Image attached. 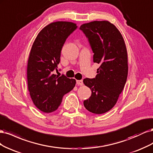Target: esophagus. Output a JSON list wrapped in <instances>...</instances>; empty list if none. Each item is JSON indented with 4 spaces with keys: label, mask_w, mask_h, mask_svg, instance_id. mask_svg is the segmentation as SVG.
<instances>
[{
    "label": "esophagus",
    "mask_w": 153,
    "mask_h": 153,
    "mask_svg": "<svg viewBox=\"0 0 153 153\" xmlns=\"http://www.w3.org/2000/svg\"><path fill=\"white\" fill-rule=\"evenodd\" d=\"M76 82L77 84V85H80V86L83 85V81H82V80H77Z\"/></svg>",
    "instance_id": "34e87169"
}]
</instances>
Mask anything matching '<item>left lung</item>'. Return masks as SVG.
<instances>
[{
    "instance_id": "left-lung-1",
    "label": "left lung",
    "mask_w": 153,
    "mask_h": 153,
    "mask_svg": "<svg viewBox=\"0 0 153 153\" xmlns=\"http://www.w3.org/2000/svg\"><path fill=\"white\" fill-rule=\"evenodd\" d=\"M79 29L94 53L93 62L100 64L95 78L84 79L91 95L83 103L90 112L103 114L115 105L126 82L128 67L126 45L120 32L108 21L85 23Z\"/></svg>"
}]
</instances>
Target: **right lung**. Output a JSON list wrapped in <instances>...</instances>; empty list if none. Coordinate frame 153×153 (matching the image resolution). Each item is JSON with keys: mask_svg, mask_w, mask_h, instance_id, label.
<instances>
[{"mask_svg": "<svg viewBox=\"0 0 153 153\" xmlns=\"http://www.w3.org/2000/svg\"><path fill=\"white\" fill-rule=\"evenodd\" d=\"M76 23L56 22L39 33L32 46L27 64L28 88L37 108L46 113L56 111L64 95L74 88V79L54 74L60 62L62 47L77 28Z\"/></svg>", "mask_w": 153, "mask_h": 153, "instance_id": "right-lung-1", "label": "right lung"}]
</instances>
